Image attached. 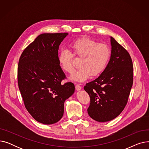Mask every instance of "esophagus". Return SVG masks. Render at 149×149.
<instances>
[{
  "label": "esophagus",
  "instance_id": "34e87169",
  "mask_svg": "<svg viewBox=\"0 0 149 149\" xmlns=\"http://www.w3.org/2000/svg\"><path fill=\"white\" fill-rule=\"evenodd\" d=\"M75 89H76L77 91H80V90H81V87L80 86L79 84H76L75 85Z\"/></svg>",
  "mask_w": 149,
  "mask_h": 149
}]
</instances>
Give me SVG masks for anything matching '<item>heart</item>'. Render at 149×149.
I'll return each mask as SVG.
<instances>
[{
	"instance_id": "obj_1",
	"label": "heart",
	"mask_w": 149,
	"mask_h": 149,
	"mask_svg": "<svg viewBox=\"0 0 149 149\" xmlns=\"http://www.w3.org/2000/svg\"><path fill=\"white\" fill-rule=\"evenodd\" d=\"M75 56L81 57L80 68L70 77V79L79 82L87 80L91 75L96 77L106 69L111 57L109 47L104 43L89 38H81L70 44ZM73 54L68 49L63 48L58 54V63L62 69L68 74L74 72Z\"/></svg>"
}]
</instances>
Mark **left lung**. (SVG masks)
<instances>
[{"label":"left lung","mask_w":149,"mask_h":149,"mask_svg":"<svg viewBox=\"0 0 149 149\" xmlns=\"http://www.w3.org/2000/svg\"><path fill=\"white\" fill-rule=\"evenodd\" d=\"M111 38V58L104 71L96 79L86 84L90 96L88 113L98 122L115 118L126 106L133 84V64L129 52Z\"/></svg>","instance_id":"8db88e82"}]
</instances>
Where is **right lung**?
I'll return each instance as SVG.
<instances>
[{
    "label": "right lung",
    "mask_w": 149,
    "mask_h": 149,
    "mask_svg": "<svg viewBox=\"0 0 149 149\" xmlns=\"http://www.w3.org/2000/svg\"><path fill=\"white\" fill-rule=\"evenodd\" d=\"M68 33H44L23 51L19 59L17 79L26 109L38 122L52 124L61 120L64 103L75 92L58 63L59 46Z\"/></svg>",
    "instance_id": "obj_1"
}]
</instances>
